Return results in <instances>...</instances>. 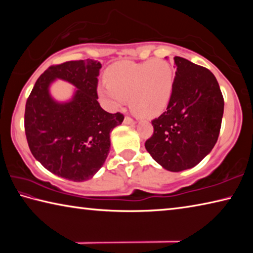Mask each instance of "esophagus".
I'll list each match as a JSON object with an SVG mask.
<instances>
[{
    "label": "esophagus",
    "mask_w": 253,
    "mask_h": 253,
    "mask_svg": "<svg viewBox=\"0 0 253 253\" xmlns=\"http://www.w3.org/2000/svg\"><path fill=\"white\" fill-rule=\"evenodd\" d=\"M124 124H126V125H134L135 121H134V119H132V118L126 116L125 119H124Z\"/></svg>",
    "instance_id": "obj_1"
}]
</instances>
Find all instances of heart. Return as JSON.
I'll use <instances>...</instances> for the list:
<instances>
[{
	"instance_id": "1",
	"label": "heart",
	"mask_w": 253,
	"mask_h": 253,
	"mask_svg": "<svg viewBox=\"0 0 253 253\" xmlns=\"http://www.w3.org/2000/svg\"><path fill=\"white\" fill-rule=\"evenodd\" d=\"M107 85L98 89L110 110L116 111L129 98V106L145 116H155L165 108L172 95L174 71L165 60L122 61L106 72Z\"/></svg>"
}]
</instances>
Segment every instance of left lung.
Returning <instances> with one entry per match:
<instances>
[{"mask_svg": "<svg viewBox=\"0 0 253 253\" xmlns=\"http://www.w3.org/2000/svg\"><path fill=\"white\" fill-rule=\"evenodd\" d=\"M176 72L168 108L152 121L145 143L158 164L170 172L194 168L212 151L220 134L224 100L207 68L175 57Z\"/></svg>", "mask_w": 253, "mask_h": 253, "instance_id": "obj_1", "label": "left lung"}]
</instances>
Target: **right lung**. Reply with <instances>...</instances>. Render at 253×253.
I'll use <instances>...</instances> for the list:
<instances>
[{"instance_id": "add662e5", "label": "right lung", "mask_w": 253, "mask_h": 253, "mask_svg": "<svg viewBox=\"0 0 253 253\" xmlns=\"http://www.w3.org/2000/svg\"><path fill=\"white\" fill-rule=\"evenodd\" d=\"M101 63L92 59L67 61L48 68L25 104L24 129L29 148L51 173L74 182L91 178L104 165L110 148V132L124 115L107 113L98 102ZM62 79L77 88L70 102L50 97L49 84Z\"/></svg>"}]
</instances>
